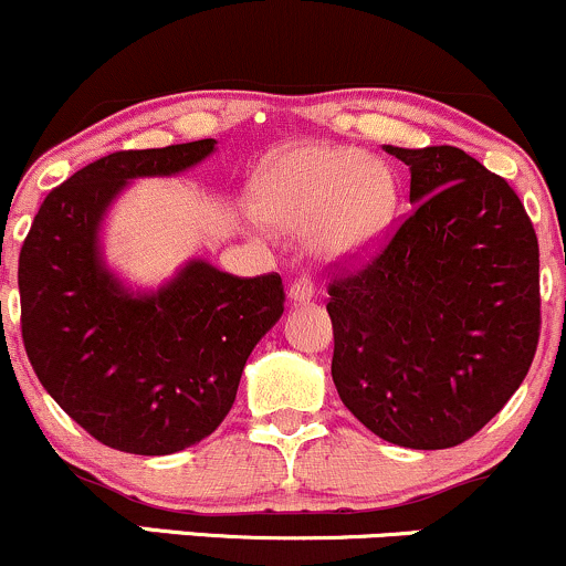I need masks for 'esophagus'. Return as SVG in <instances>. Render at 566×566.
I'll list each match as a JSON object with an SVG mask.
<instances>
[{"label": "esophagus", "instance_id": "1", "mask_svg": "<svg viewBox=\"0 0 566 566\" xmlns=\"http://www.w3.org/2000/svg\"><path fill=\"white\" fill-rule=\"evenodd\" d=\"M312 295H314V284H312V279H308V276L295 279V282L290 284V290H287L290 303H295V306H301V303H308V301H312Z\"/></svg>", "mask_w": 566, "mask_h": 566}]
</instances>
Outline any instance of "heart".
I'll use <instances>...</instances> for the list:
<instances>
[{"label":"heart","mask_w":566,"mask_h":566,"mask_svg":"<svg viewBox=\"0 0 566 566\" xmlns=\"http://www.w3.org/2000/svg\"><path fill=\"white\" fill-rule=\"evenodd\" d=\"M395 203L392 169L352 147H290L265 160L252 182L254 217L279 233L312 235L331 263H354L374 250Z\"/></svg>","instance_id":"heart-1"}]
</instances>
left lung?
<instances>
[{"instance_id": "1", "label": "left lung", "mask_w": 566, "mask_h": 566, "mask_svg": "<svg viewBox=\"0 0 566 566\" xmlns=\"http://www.w3.org/2000/svg\"><path fill=\"white\" fill-rule=\"evenodd\" d=\"M411 169V214L357 271L335 273L333 381L406 449H451L524 381L539 338V247L524 203L459 147H384Z\"/></svg>"}]
</instances>
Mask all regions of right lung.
<instances>
[{
  "instance_id": "1",
  "label": "right lung",
  "mask_w": 566,
  "mask_h": 566,
  "mask_svg": "<svg viewBox=\"0 0 566 566\" xmlns=\"http://www.w3.org/2000/svg\"><path fill=\"white\" fill-rule=\"evenodd\" d=\"M214 145L93 160L48 192L18 258L31 368L85 432L126 454H174L212 434L284 312L279 273L241 279L190 260L164 287L134 293L104 263L98 231L123 188L190 169Z\"/></svg>"
}]
</instances>
